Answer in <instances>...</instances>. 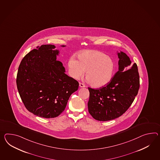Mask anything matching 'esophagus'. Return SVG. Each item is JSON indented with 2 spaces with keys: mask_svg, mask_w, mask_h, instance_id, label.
<instances>
[{
  "mask_svg": "<svg viewBox=\"0 0 160 160\" xmlns=\"http://www.w3.org/2000/svg\"><path fill=\"white\" fill-rule=\"evenodd\" d=\"M79 86H80V87H86L85 85L83 83H82V82L79 83Z\"/></svg>",
  "mask_w": 160,
  "mask_h": 160,
  "instance_id": "esophagus-1",
  "label": "esophagus"
}]
</instances>
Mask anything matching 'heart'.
<instances>
[{"label": "heart", "mask_w": 160, "mask_h": 160, "mask_svg": "<svg viewBox=\"0 0 160 160\" xmlns=\"http://www.w3.org/2000/svg\"><path fill=\"white\" fill-rule=\"evenodd\" d=\"M78 60L72 57L68 63L70 76L78 79L86 71V77L94 87L108 84L113 77L115 63L113 59L100 51H82L78 55Z\"/></svg>", "instance_id": "1"}]
</instances>
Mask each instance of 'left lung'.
Returning <instances> with one entry per match:
<instances>
[{"instance_id": "obj_1", "label": "left lung", "mask_w": 160, "mask_h": 160, "mask_svg": "<svg viewBox=\"0 0 160 160\" xmlns=\"http://www.w3.org/2000/svg\"><path fill=\"white\" fill-rule=\"evenodd\" d=\"M118 70L109 83L99 89L88 87V112L94 119L106 121L121 116L132 103L139 89L137 63L124 52L117 53Z\"/></svg>"}]
</instances>
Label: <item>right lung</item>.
I'll use <instances>...</instances> for the list:
<instances>
[{
  "instance_id": "right-lung-1",
  "label": "right lung",
  "mask_w": 160,
  "mask_h": 160,
  "mask_svg": "<svg viewBox=\"0 0 160 160\" xmlns=\"http://www.w3.org/2000/svg\"><path fill=\"white\" fill-rule=\"evenodd\" d=\"M58 54L54 45L38 46L18 68L16 82L20 97L28 110L39 117L58 116L78 90V82L65 74L62 63L57 60Z\"/></svg>"
}]
</instances>
